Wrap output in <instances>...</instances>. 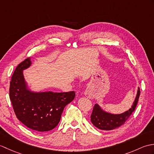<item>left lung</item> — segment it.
I'll return each mask as SVG.
<instances>
[{
	"label": "left lung",
	"mask_w": 154,
	"mask_h": 154,
	"mask_svg": "<svg viewBox=\"0 0 154 154\" xmlns=\"http://www.w3.org/2000/svg\"><path fill=\"white\" fill-rule=\"evenodd\" d=\"M140 94V91L138 87L136 99L131 108L122 114H114L107 112L101 109L99 104H95L91 115V122L98 128L103 130H114L122 126L135 110L138 102Z\"/></svg>",
	"instance_id": "left-lung-1"
}]
</instances>
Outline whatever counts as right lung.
<instances>
[{
	"mask_svg": "<svg viewBox=\"0 0 154 154\" xmlns=\"http://www.w3.org/2000/svg\"><path fill=\"white\" fill-rule=\"evenodd\" d=\"M31 64L29 57L16 67L10 83V99L16 117L26 126L39 132L50 131L60 122L65 106L74 99L75 93L30 91L23 71Z\"/></svg>",
	"mask_w": 154,
	"mask_h": 154,
	"instance_id": "obj_1",
	"label": "right lung"
}]
</instances>
